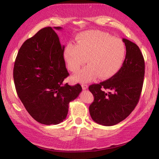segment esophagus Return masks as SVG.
Wrapping results in <instances>:
<instances>
[{
    "instance_id": "esophagus-1",
    "label": "esophagus",
    "mask_w": 159,
    "mask_h": 159,
    "mask_svg": "<svg viewBox=\"0 0 159 159\" xmlns=\"http://www.w3.org/2000/svg\"><path fill=\"white\" fill-rule=\"evenodd\" d=\"M81 86H82L83 89H84V90H85L88 88V85H86V84H81Z\"/></svg>"
}]
</instances>
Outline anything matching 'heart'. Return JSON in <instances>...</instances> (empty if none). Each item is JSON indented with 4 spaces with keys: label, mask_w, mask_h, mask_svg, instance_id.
<instances>
[{
    "label": "heart",
    "mask_w": 159,
    "mask_h": 159,
    "mask_svg": "<svg viewBox=\"0 0 159 159\" xmlns=\"http://www.w3.org/2000/svg\"><path fill=\"white\" fill-rule=\"evenodd\" d=\"M126 55L122 40L101 31H88L76 37V44L69 43L63 51L67 69L76 72L86 63L88 65L72 77L76 82L87 83L107 79L121 69Z\"/></svg>",
    "instance_id": "heart-1"
}]
</instances>
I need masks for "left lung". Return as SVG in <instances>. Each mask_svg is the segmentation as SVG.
Returning <instances> with one entry per match:
<instances>
[{
  "mask_svg": "<svg viewBox=\"0 0 159 159\" xmlns=\"http://www.w3.org/2000/svg\"><path fill=\"white\" fill-rule=\"evenodd\" d=\"M126 55L121 69L109 79L93 84L89 90L94 97L89 113L95 122L113 126L129 116L139 102L143 84L145 63L135 43L122 39Z\"/></svg>",
  "mask_w": 159,
  "mask_h": 159,
  "instance_id": "8db88e82",
  "label": "left lung"
}]
</instances>
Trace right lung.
<instances>
[{"label": "right lung", "mask_w": 159, "mask_h": 159, "mask_svg": "<svg viewBox=\"0 0 159 159\" xmlns=\"http://www.w3.org/2000/svg\"><path fill=\"white\" fill-rule=\"evenodd\" d=\"M62 28L54 27L60 30ZM54 29H42L23 43L13 67L19 98L38 122L58 124L66 119L71 101L79 96V84H63L69 76L63 58L64 47Z\"/></svg>", "instance_id": "obj_1"}]
</instances>
